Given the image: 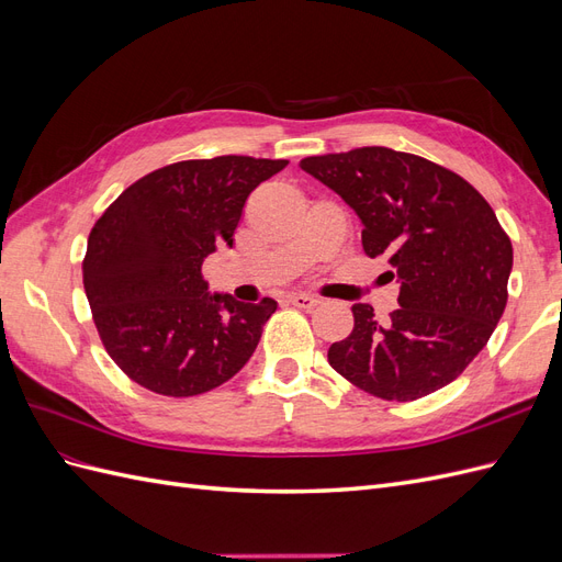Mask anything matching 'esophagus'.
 I'll return each mask as SVG.
<instances>
[{
	"label": "esophagus",
	"instance_id": "obj_1",
	"mask_svg": "<svg viewBox=\"0 0 562 562\" xmlns=\"http://www.w3.org/2000/svg\"><path fill=\"white\" fill-rule=\"evenodd\" d=\"M288 302L295 304V307H300V310H314L321 300L312 297L307 293H293V295H288Z\"/></svg>",
	"mask_w": 562,
	"mask_h": 562
}]
</instances>
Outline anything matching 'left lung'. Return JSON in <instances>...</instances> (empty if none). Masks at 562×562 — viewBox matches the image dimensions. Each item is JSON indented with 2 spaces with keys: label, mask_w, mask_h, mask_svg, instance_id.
<instances>
[{
  "label": "left lung",
  "mask_w": 562,
  "mask_h": 562,
  "mask_svg": "<svg viewBox=\"0 0 562 562\" xmlns=\"http://www.w3.org/2000/svg\"><path fill=\"white\" fill-rule=\"evenodd\" d=\"M300 168L353 209L366 255H386V274L401 283L386 323L353 304V330L328 349L330 366L384 401H415L457 380L508 297L514 248L490 203L448 168L389 147L307 157Z\"/></svg>",
  "instance_id": "8db88e82"
}]
</instances>
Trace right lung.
<instances>
[{"label": "right lung", "instance_id": "right-lung-1", "mask_svg": "<svg viewBox=\"0 0 562 562\" xmlns=\"http://www.w3.org/2000/svg\"><path fill=\"white\" fill-rule=\"evenodd\" d=\"M285 159L225 155L133 182L89 234L83 288L112 361L161 396L225 384L252 356L277 302L211 293L201 265L234 246L250 192Z\"/></svg>", "mask_w": 562, "mask_h": 562}]
</instances>
